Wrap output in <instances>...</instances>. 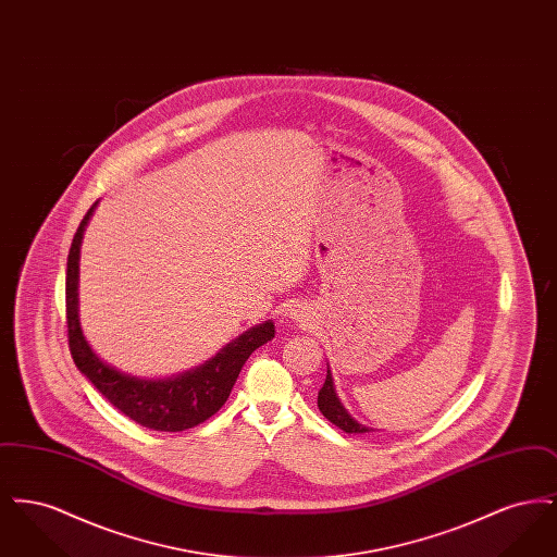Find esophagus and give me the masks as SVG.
I'll return each mask as SVG.
<instances>
[{"label": "esophagus", "mask_w": 557, "mask_h": 557, "mask_svg": "<svg viewBox=\"0 0 557 557\" xmlns=\"http://www.w3.org/2000/svg\"><path fill=\"white\" fill-rule=\"evenodd\" d=\"M290 318L296 321V323H309L311 321V313H309V309L305 307V305H296V307H292L290 309Z\"/></svg>", "instance_id": "34e87169"}]
</instances>
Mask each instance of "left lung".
<instances>
[{"label": "left lung", "instance_id": "obj_1", "mask_svg": "<svg viewBox=\"0 0 557 557\" xmlns=\"http://www.w3.org/2000/svg\"><path fill=\"white\" fill-rule=\"evenodd\" d=\"M318 407L319 411H321V413H323L332 424L338 425L341 430H345L348 434H366V432H375V428L357 422V420L346 411L343 400H341L338 395H336V386H334V377H332L330 366H327L325 382H323V386H321V391H319Z\"/></svg>", "mask_w": 557, "mask_h": 557}]
</instances>
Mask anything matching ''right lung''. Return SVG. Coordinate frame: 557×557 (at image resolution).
Listing matches in <instances>:
<instances>
[{"label":"right lung","instance_id":"1","mask_svg":"<svg viewBox=\"0 0 557 557\" xmlns=\"http://www.w3.org/2000/svg\"><path fill=\"white\" fill-rule=\"evenodd\" d=\"M96 207L98 202L83 216L66 263V323L75 366L119 411L144 428L182 432L202 424L223 407L246 359L275 336L273 319L246 330L202 366L169 377H139L114 368L91 348L81 327V242Z\"/></svg>","mask_w":557,"mask_h":557}]
</instances>
